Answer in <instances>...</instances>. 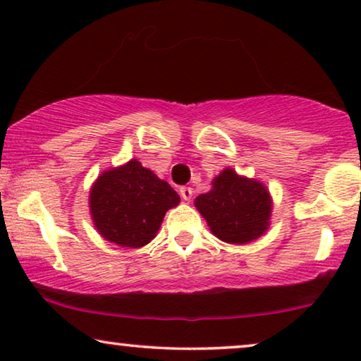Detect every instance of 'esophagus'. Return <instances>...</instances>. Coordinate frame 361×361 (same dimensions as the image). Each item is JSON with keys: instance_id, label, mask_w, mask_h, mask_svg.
<instances>
[{"instance_id": "1", "label": "esophagus", "mask_w": 361, "mask_h": 361, "mask_svg": "<svg viewBox=\"0 0 361 361\" xmlns=\"http://www.w3.org/2000/svg\"><path fill=\"white\" fill-rule=\"evenodd\" d=\"M180 197H182V199H184V200H187V202H189L190 199H192V195H194V190H192L190 189V187H180Z\"/></svg>"}]
</instances>
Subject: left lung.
Returning <instances> with one entry per match:
<instances>
[{
    "label": "left lung",
    "instance_id": "1",
    "mask_svg": "<svg viewBox=\"0 0 361 361\" xmlns=\"http://www.w3.org/2000/svg\"><path fill=\"white\" fill-rule=\"evenodd\" d=\"M216 238L230 245H248L269 228L273 199L263 182L225 167L212 189L194 202Z\"/></svg>",
    "mask_w": 361,
    "mask_h": 361
}]
</instances>
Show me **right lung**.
<instances>
[{"instance_id":"add662e5","label":"right lung","mask_w":361,"mask_h":361,"mask_svg":"<svg viewBox=\"0 0 361 361\" xmlns=\"http://www.w3.org/2000/svg\"><path fill=\"white\" fill-rule=\"evenodd\" d=\"M179 202V194L137 159L103 171L88 195L97 231L121 248H141L154 240L166 212Z\"/></svg>"}]
</instances>
